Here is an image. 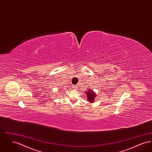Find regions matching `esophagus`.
Listing matches in <instances>:
<instances>
[{
	"label": "esophagus",
	"mask_w": 152,
	"mask_h": 152,
	"mask_svg": "<svg viewBox=\"0 0 152 152\" xmlns=\"http://www.w3.org/2000/svg\"><path fill=\"white\" fill-rule=\"evenodd\" d=\"M77 86H73V88H74V89H75V90H77V89H78Z\"/></svg>",
	"instance_id": "1"
}]
</instances>
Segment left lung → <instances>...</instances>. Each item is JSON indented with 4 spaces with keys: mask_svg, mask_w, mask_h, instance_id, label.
I'll list each match as a JSON object with an SVG mask.
<instances>
[{
    "mask_svg": "<svg viewBox=\"0 0 152 152\" xmlns=\"http://www.w3.org/2000/svg\"><path fill=\"white\" fill-rule=\"evenodd\" d=\"M87 94V99L91 103H92V102H94L95 100V97H96V94H94V92L92 90L88 89V91L86 92Z\"/></svg>",
    "mask_w": 152,
    "mask_h": 152,
    "instance_id": "8db88e82",
    "label": "left lung"
}]
</instances>
